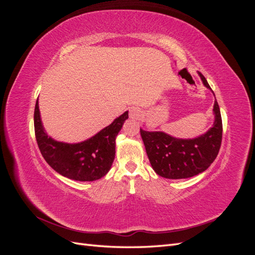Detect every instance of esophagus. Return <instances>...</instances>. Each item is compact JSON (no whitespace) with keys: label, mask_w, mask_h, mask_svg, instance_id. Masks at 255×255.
<instances>
[{"label":"esophagus","mask_w":255,"mask_h":255,"mask_svg":"<svg viewBox=\"0 0 255 255\" xmlns=\"http://www.w3.org/2000/svg\"><path fill=\"white\" fill-rule=\"evenodd\" d=\"M142 116V112L140 111V109H138V107H132V109L129 110V118L138 120L140 119Z\"/></svg>","instance_id":"34e87169"}]
</instances>
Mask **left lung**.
Segmentation results:
<instances>
[{"label": "left lung", "instance_id": "1", "mask_svg": "<svg viewBox=\"0 0 255 255\" xmlns=\"http://www.w3.org/2000/svg\"><path fill=\"white\" fill-rule=\"evenodd\" d=\"M198 73L204 86L211 89L204 76ZM213 111V127L206 133L192 139L175 138L164 132H148L140 128L146 155L154 171L166 179L177 180L195 176L211 166L218 155L222 139V120L216 100Z\"/></svg>", "mask_w": 255, "mask_h": 255}]
</instances>
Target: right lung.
Listing matches in <instances>:
<instances>
[{"instance_id":"add662e5","label":"right lung","mask_w":255,"mask_h":255,"mask_svg":"<svg viewBox=\"0 0 255 255\" xmlns=\"http://www.w3.org/2000/svg\"><path fill=\"white\" fill-rule=\"evenodd\" d=\"M128 118V112L116 118L95 136L78 143L53 139L42 126L38 100L35 105L36 140L45 161L59 174L74 181L101 179L112 168L116 153V137Z\"/></svg>"}]
</instances>
